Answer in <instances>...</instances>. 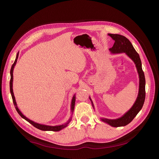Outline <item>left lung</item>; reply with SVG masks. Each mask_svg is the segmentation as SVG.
<instances>
[{
    "instance_id": "left-lung-1",
    "label": "left lung",
    "mask_w": 159,
    "mask_h": 159,
    "mask_svg": "<svg viewBox=\"0 0 159 159\" xmlns=\"http://www.w3.org/2000/svg\"><path fill=\"white\" fill-rule=\"evenodd\" d=\"M109 35L115 41L112 48H109L111 53H118L125 52L132 59L136 65L140 78L139 92L138 98L132 107L121 118L116 120H108L102 118V121L107 123L113 127L124 126L129 124L137 115L143 107L145 99V78L144 72L142 68V61L139 53L133 47L131 43L125 36L118 34H109ZM90 100H91L90 99ZM93 104V102H92Z\"/></svg>"
}]
</instances>
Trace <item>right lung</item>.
<instances>
[{"instance_id":"obj_1","label":"right lung","mask_w":159,"mask_h":159,"mask_svg":"<svg viewBox=\"0 0 159 159\" xmlns=\"http://www.w3.org/2000/svg\"><path fill=\"white\" fill-rule=\"evenodd\" d=\"M18 55H19V52L17 53V55H16V60L14 62V63L12 64V66H11V80H10V91H11V96H12V101H13V103H14V105L15 106V108L17 111V112L19 113V115L22 118H24L25 120H26L27 121H28L30 124H31L33 126H34L35 128L39 129H41V130H43V131H60L61 130V129L64 128L65 127H66L67 126V124H69V123L70 122V121L71 120L70 119L69 120V121H68L67 123L65 124V125H60V126H47V125H40V124H38V123H36L29 119H28L26 116H25L23 115L22 114L21 112L19 111V109L17 108V105H16V100H15V98H14V93H13V90H12V80H13V70H14V67L16 63V61H17V58H18ZM75 96L74 95L73 98H72V104H71V110L73 112L74 111V106H75Z\"/></svg>"}]
</instances>
